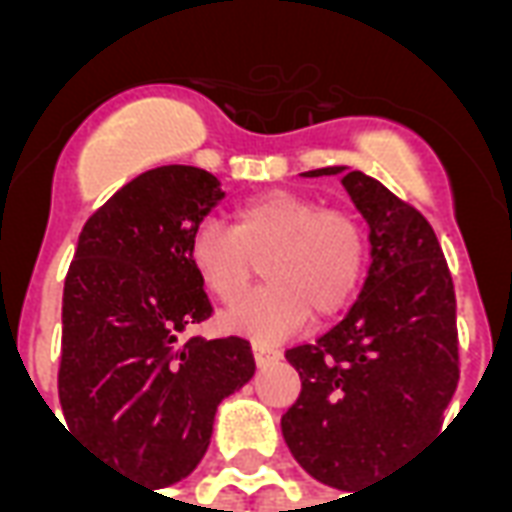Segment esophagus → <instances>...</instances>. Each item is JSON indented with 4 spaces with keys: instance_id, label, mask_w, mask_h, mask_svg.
Here are the masks:
<instances>
[{
    "instance_id": "esophagus-1",
    "label": "esophagus",
    "mask_w": 512,
    "mask_h": 512,
    "mask_svg": "<svg viewBox=\"0 0 512 512\" xmlns=\"http://www.w3.org/2000/svg\"><path fill=\"white\" fill-rule=\"evenodd\" d=\"M252 354H255V362H257V367H266V365H271V362H277L279 356V351L277 348H271V345H263V343H255L252 345Z\"/></svg>"
}]
</instances>
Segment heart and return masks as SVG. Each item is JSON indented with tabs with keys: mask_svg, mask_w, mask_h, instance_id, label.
<instances>
[{
	"mask_svg": "<svg viewBox=\"0 0 512 512\" xmlns=\"http://www.w3.org/2000/svg\"><path fill=\"white\" fill-rule=\"evenodd\" d=\"M367 235L356 216L323 211L318 200L290 189L263 191L235 208V230L202 222L189 241V260L208 293L230 301L266 260V285L222 312L227 332L282 340L307 318L343 312L365 271Z\"/></svg>",
	"mask_w": 512,
	"mask_h": 512,
	"instance_id": "1",
	"label": "heart"
}]
</instances>
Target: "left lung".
<instances>
[{
    "mask_svg": "<svg viewBox=\"0 0 512 512\" xmlns=\"http://www.w3.org/2000/svg\"><path fill=\"white\" fill-rule=\"evenodd\" d=\"M323 175L343 178L370 227V268L343 321L285 354L301 395L282 436L304 472L356 494L441 428L458 386L455 288L417 208L359 169L304 172Z\"/></svg>",
    "mask_w": 512,
    "mask_h": 512,
    "instance_id": "1",
    "label": "left lung"
}]
</instances>
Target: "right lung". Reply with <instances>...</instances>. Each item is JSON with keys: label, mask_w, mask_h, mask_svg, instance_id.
<instances>
[{"label": "right lung", "mask_w": 512, "mask_h": 512, "mask_svg": "<svg viewBox=\"0 0 512 512\" xmlns=\"http://www.w3.org/2000/svg\"><path fill=\"white\" fill-rule=\"evenodd\" d=\"M222 200L205 169H147L87 219L65 277V419L104 461L156 488L197 469L219 403L255 376L241 337H180L211 315L189 241Z\"/></svg>", "instance_id": "right-lung-1"}]
</instances>
